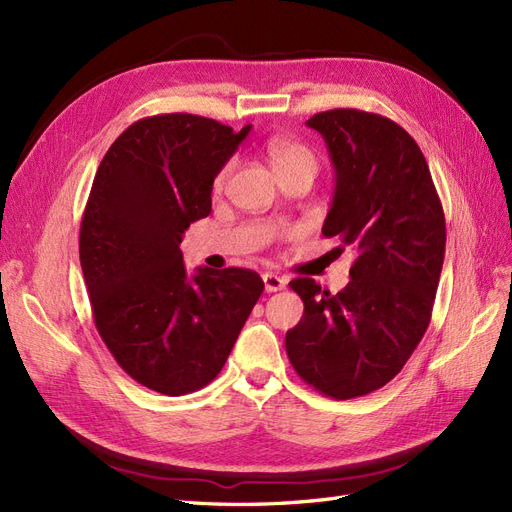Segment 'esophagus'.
Instances as JSON below:
<instances>
[{
	"label": "esophagus",
	"mask_w": 512,
	"mask_h": 512,
	"mask_svg": "<svg viewBox=\"0 0 512 512\" xmlns=\"http://www.w3.org/2000/svg\"><path fill=\"white\" fill-rule=\"evenodd\" d=\"M262 282H265V290H267V292H277V290H284V286H286V280H284V277L275 275V273H271V271L262 273Z\"/></svg>",
	"instance_id": "1"
}]
</instances>
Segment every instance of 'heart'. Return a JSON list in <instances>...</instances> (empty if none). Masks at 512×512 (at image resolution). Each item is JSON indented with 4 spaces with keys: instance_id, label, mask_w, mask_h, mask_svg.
Listing matches in <instances>:
<instances>
[{
    "instance_id": "b5f03b06",
    "label": "heart",
    "mask_w": 512,
    "mask_h": 512,
    "mask_svg": "<svg viewBox=\"0 0 512 512\" xmlns=\"http://www.w3.org/2000/svg\"><path fill=\"white\" fill-rule=\"evenodd\" d=\"M269 158L273 162V168H275L277 175L286 173V170H294V168L316 170L314 153L309 151L305 145H301L297 141H286V138H275V141L269 143ZM235 166H237V160H228L220 168V173L215 175V181H213L215 192L224 190V185L228 183Z\"/></svg>"
}]
</instances>
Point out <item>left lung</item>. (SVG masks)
<instances>
[{
  "instance_id": "8db88e82",
  "label": "left lung",
  "mask_w": 512,
  "mask_h": 512,
  "mask_svg": "<svg viewBox=\"0 0 512 512\" xmlns=\"http://www.w3.org/2000/svg\"><path fill=\"white\" fill-rule=\"evenodd\" d=\"M335 168L322 226L356 252L350 282L331 294L312 277L290 288L303 318L286 333L294 371L316 391L352 399L393 380L421 342L442 273L446 224L425 156L395 121L356 108L307 119Z\"/></svg>"
}]
</instances>
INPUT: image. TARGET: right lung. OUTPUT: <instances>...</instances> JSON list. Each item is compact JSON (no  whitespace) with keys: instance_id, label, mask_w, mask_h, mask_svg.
I'll list each match as a JSON object with an SVG mask.
<instances>
[{"instance_id":"1","label":"right lung","mask_w":512,"mask_h":512,"mask_svg":"<svg viewBox=\"0 0 512 512\" xmlns=\"http://www.w3.org/2000/svg\"><path fill=\"white\" fill-rule=\"evenodd\" d=\"M250 130L188 113L141 119L91 185L79 254L96 329L119 367L162 395L220 374L265 290L250 269L190 277L179 250L183 232L211 213L213 179Z\"/></svg>"}]
</instances>
